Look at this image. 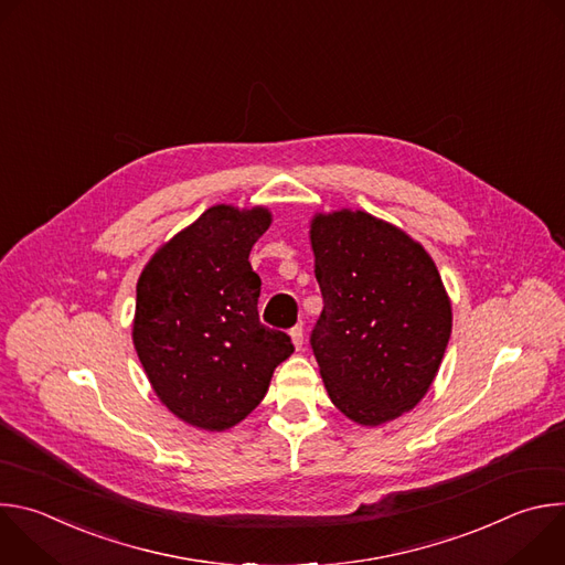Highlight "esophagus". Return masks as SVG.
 Returning a JSON list of instances; mask_svg holds the SVG:
<instances>
[{"label": "esophagus", "instance_id": "34e87169", "mask_svg": "<svg viewBox=\"0 0 565 565\" xmlns=\"http://www.w3.org/2000/svg\"><path fill=\"white\" fill-rule=\"evenodd\" d=\"M290 342L295 344V349H297V351L303 347V329H301V327L290 329Z\"/></svg>", "mask_w": 565, "mask_h": 565}]
</instances>
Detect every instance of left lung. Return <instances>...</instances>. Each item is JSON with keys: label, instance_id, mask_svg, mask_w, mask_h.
Here are the masks:
<instances>
[{"label": "left lung", "instance_id": "1", "mask_svg": "<svg viewBox=\"0 0 565 565\" xmlns=\"http://www.w3.org/2000/svg\"><path fill=\"white\" fill-rule=\"evenodd\" d=\"M310 246L324 297L310 344L331 402L362 427L412 412L451 335L431 255L402 227L349 207L315 212Z\"/></svg>", "mask_w": 565, "mask_h": 565}]
</instances>
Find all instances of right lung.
Instances as JSON below:
<instances>
[{
	"label": "right lung",
	"instance_id": "add662e5",
	"mask_svg": "<svg viewBox=\"0 0 565 565\" xmlns=\"http://www.w3.org/2000/svg\"><path fill=\"white\" fill-rule=\"evenodd\" d=\"M270 223L264 205H212L138 277V360L158 399L196 429L225 431L248 418L295 351L257 312L262 279L248 257Z\"/></svg>",
	"mask_w": 565,
	"mask_h": 565
}]
</instances>
